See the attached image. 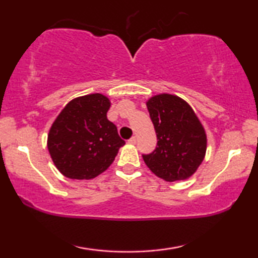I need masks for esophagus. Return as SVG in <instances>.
I'll return each instance as SVG.
<instances>
[{"mask_svg":"<svg viewBox=\"0 0 258 258\" xmlns=\"http://www.w3.org/2000/svg\"><path fill=\"white\" fill-rule=\"evenodd\" d=\"M128 142H130V143H132V145H135V143H137V138H135V137H132V138H131V139L128 140Z\"/></svg>","mask_w":258,"mask_h":258,"instance_id":"1","label":"esophagus"}]
</instances>
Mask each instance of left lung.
<instances>
[{"instance_id": "1", "label": "left lung", "mask_w": 258, "mask_h": 258, "mask_svg": "<svg viewBox=\"0 0 258 258\" xmlns=\"http://www.w3.org/2000/svg\"><path fill=\"white\" fill-rule=\"evenodd\" d=\"M157 135V147L143 160L165 181L185 180L204 160L207 139L203 125L184 100L159 94L147 102Z\"/></svg>"}]
</instances>
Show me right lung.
Masks as SVG:
<instances>
[{"instance_id":"add662e5","label":"right lung","mask_w":258,"mask_h":258,"mask_svg":"<svg viewBox=\"0 0 258 258\" xmlns=\"http://www.w3.org/2000/svg\"><path fill=\"white\" fill-rule=\"evenodd\" d=\"M110 101L95 93L72 100L52 124L47 149L69 178L90 180L112 164L125 141L107 118Z\"/></svg>"}]
</instances>
